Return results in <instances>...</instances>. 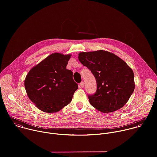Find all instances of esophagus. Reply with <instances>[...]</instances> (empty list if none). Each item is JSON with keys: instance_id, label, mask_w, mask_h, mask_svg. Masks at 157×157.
Masks as SVG:
<instances>
[{"instance_id": "1", "label": "esophagus", "mask_w": 157, "mask_h": 157, "mask_svg": "<svg viewBox=\"0 0 157 157\" xmlns=\"http://www.w3.org/2000/svg\"><path fill=\"white\" fill-rule=\"evenodd\" d=\"M79 86H80V87H84V82L82 81V82L80 83Z\"/></svg>"}]
</instances>
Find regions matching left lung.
<instances>
[{"instance_id":"8db88e82","label":"left lung","mask_w":157,"mask_h":157,"mask_svg":"<svg viewBox=\"0 0 157 157\" xmlns=\"http://www.w3.org/2000/svg\"><path fill=\"white\" fill-rule=\"evenodd\" d=\"M79 61L91 70L97 91L88 96L91 105L103 113L115 112L128 101L135 89L130 66L115 54L105 50L80 52Z\"/></svg>"}]
</instances>
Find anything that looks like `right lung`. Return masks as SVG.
<instances>
[{
	"label": "right lung",
	"mask_w": 157,
	"mask_h": 157,
	"mask_svg": "<svg viewBox=\"0 0 157 157\" xmlns=\"http://www.w3.org/2000/svg\"><path fill=\"white\" fill-rule=\"evenodd\" d=\"M71 56L53 53L28 73L24 81L27 94L40 110L57 113L71 101L78 85L73 72L66 69Z\"/></svg>",
	"instance_id": "1"
}]
</instances>
